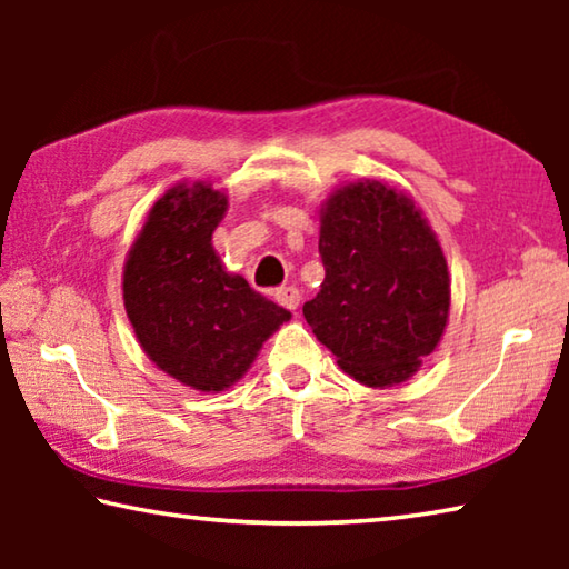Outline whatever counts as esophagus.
Instances as JSON below:
<instances>
[{"instance_id": "esophagus-1", "label": "esophagus", "mask_w": 569, "mask_h": 569, "mask_svg": "<svg viewBox=\"0 0 569 569\" xmlns=\"http://www.w3.org/2000/svg\"><path fill=\"white\" fill-rule=\"evenodd\" d=\"M276 301L286 306L288 311H296V308L301 306V293H298V288H293V286H283L276 291Z\"/></svg>"}]
</instances>
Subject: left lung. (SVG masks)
Here are the masks:
<instances>
[{
    "mask_svg": "<svg viewBox=\"0 0 569 569\" xmlns=\"http://www.w3.org/2000/svg\"><path fill=\"white\" fill-rule=\"evenodd\" d=\"M319 220L326 276L303 319L349 377L397 387L449 323L451 278L437 233L407 192L379 180L339 186Z\"/></svg>",
    "mask_w": 569,
    "mask_h": 569,
    "instance_id": "8db88e82",
    "label": "left lung"
}]
</instances>
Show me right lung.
<instances>
[{
  "label": "right lung",
  "mask_w": 569,
  "mask_h": 569,
  "mask_svg": "<svg viewBox=\"0 0 569 569\" xmlns=\"http://www.w3.org/2000/svg\"><path fill=\"white\" fill-rule=\"evenodd\" d=\"M228 196L178 182L150 208L122 271V301L148 359L186 387L218 393L250 369L291 311L228 273L213 248Z\"/></svg>",
  "instance_id": "1"
}]
</instances>
